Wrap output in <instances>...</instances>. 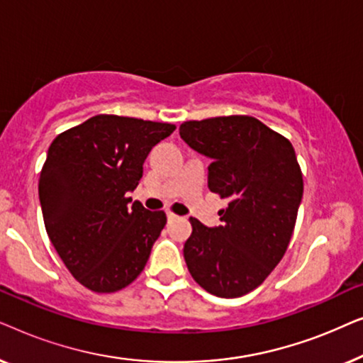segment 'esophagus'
<instances>
[{
  "label": "esophagus",
  "instance_id": "esophagus-1",
  "mask_svg": "<svg viewBox=\"0 0 363 363\" xmlns=\"http://www.w3.org/2000/svg\"><path fill=\"white\" fill-rule=\"evenodd\" d=\"M167 220H168V223H173V221L178 220V216L173 215V213H167Z\"/></svg>",
  "mask_w": 363,
  "mask_h": 363
}]
</instances>
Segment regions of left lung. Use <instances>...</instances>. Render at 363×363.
<instances>
[{"instance_id":"obj_1","label":"left lung","mask_w":363,"mask_h":363,"mask_svg":"<svg viewBox=\"0 0 363 363\" xmlns=\"http://www.w3.org/2000/svg\"><path fill=\"white\" fill-rule=\"evenodd\" d=\"M180 137L210 158L208 188L228 200L220 226L190 218L188 271L213 296H245L271 274L294 231L304 191L294 147L250 116L183 122Z\"/></svg>"}]
</instances>
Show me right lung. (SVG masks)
<instances>
[{"mask_svg":"<svg viewBox=\"0 0 363 363\" xmlns=\"http://www.w3.org/2000/svg\"><path fill=\"white\" fill-rule=\"evenodd\" d=\"M175 125L96 116L54 138L39 177L49 240L69 272L94 292H116L137 279L167 223L127 198L143 162Z\"/></svg>","mask_w":363,"mask_h":363,"instance_id":"1","label":"right lung"}]
</instances>
